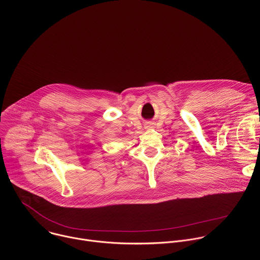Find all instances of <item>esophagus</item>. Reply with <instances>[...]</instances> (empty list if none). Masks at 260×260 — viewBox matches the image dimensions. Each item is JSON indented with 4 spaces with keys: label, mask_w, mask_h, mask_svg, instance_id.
Masks as SVG:
<instances>
[{
    "label": "esophagus",
    "mask_w": 260,
    "mask_h": 260,
    "mask_svg": "<svg viewBox=\"0 0 260 260\" xmlns=\"http://www.w3.org/2000/svg\"><path fill=\"white\" fill-rule=\"evenodd\" d=\"M153 127H155L154 122H152V121H148V122H146V124H145V128L150 129V128H153Z\"/></svg>",
    "instance_id": "esophagus-1"
}]
</instances>
